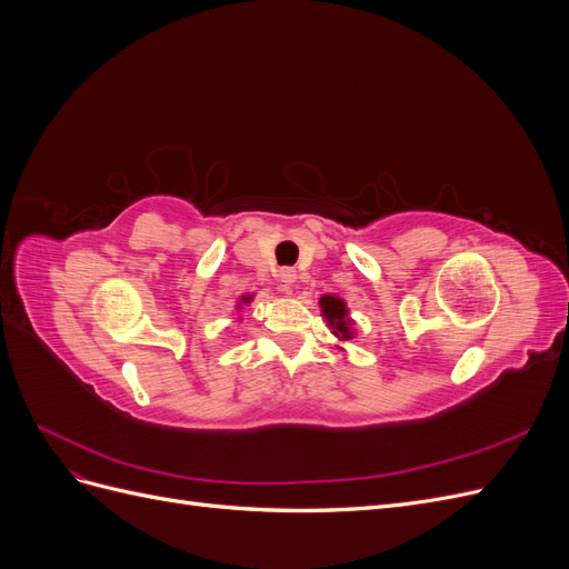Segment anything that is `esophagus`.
<instances>
[{"label": "esophagus", "mask_w": 569, "mask_h": 569, "mask_svg": "<svg viewBox=\"0 0 569 569\" xmlns=\"http://www.w3.org/2000/svg\"><path fill=\"white\" fill-rule=\"evenodd\" d=\"M278 278H280V282H284V284L297 282V270H295V268H282V270L278 272Z\"/></svg>", "instance_id": "1"}]
</instances>
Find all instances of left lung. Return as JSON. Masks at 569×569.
Returning a JSON list of instances; mask_svg holds the SVG:
<instances>
[{"label": "left lung", "instance_id": "left-lung-1", "mask_svg": "<svg viewBox=\"0 0 569 569\" xmlns=\"http://www.w3.org/2000/svg\"><path fill=\"white\" fill-rule=\"evenodd\" d=\"M320 306H322V316L332 325L335 335L339 339H351V330H349L351 320L347 318V303L337 297H322Z\"/></svg>", "mask_w": 569, "mask_h": 569}]
</instances>
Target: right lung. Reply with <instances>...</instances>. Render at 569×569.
Instances as JSON below:
<instances>
[{
    "label": "right lung",
    "instance_id": "1",
    "mask_svg": "<svg viewBox=\"0 0 569 569\" xmlns=\"http://www.w3.org/2000/svg\"><path fill=\"white\" fill-rule=\"evenodd\" d=\"M242 301H244V303H249V301H251V297H242Z\"/></svg>",
    "mask_w": 569,
    "mask_h": 569
}]
</instances>
